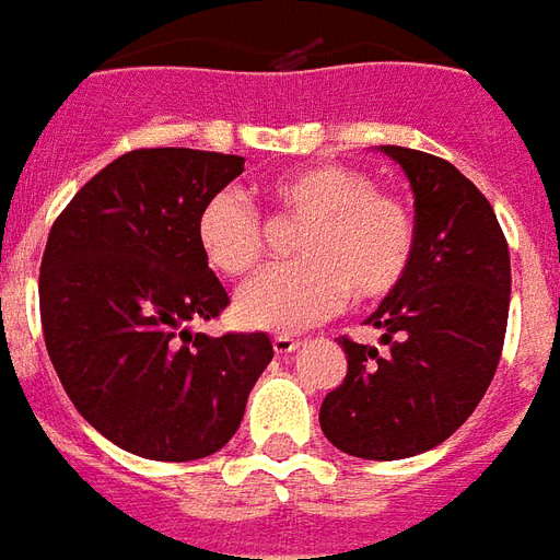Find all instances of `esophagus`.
<instances>
[{"mask_svg":"<svg viewBox=\"0 0 560 560\" xmlns=\"http://www.w3.org/2000/svg\"><path fill=\"white\" fill-rule=\"evenodd\" d=\"M298 346H301V342H298L295 337H289V334H277V337H275V352H277V354L295 352Z\"/></svg>","mask_w":560,"mask_h":560,"instance_id":"obj_1","label":"esophagus"}]
</instances>
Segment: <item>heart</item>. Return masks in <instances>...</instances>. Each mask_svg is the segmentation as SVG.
Segmentation results:
<instances>
[{"label":"heart","instance_id":"b5f03b06","mask_svg":"<svg viewBox=\"0 0 560 560\" xmlns=\"http://www.w3.org/2000/svg\"><path fill=\"white\" fill-rule=\"evenodd\" d=\"M265 199L277 218L301 220L292 238L295 262L265 268L235 295V319L256 330H301L354 295H390L415 262L418 223L399 196L378 190L364 170L310 163L275 175ZM196 244L223 277L262 262L265 223L238 190L211 194L196 214Z\"/></svg>","mask_w":560,"mask_h":560}]
</instances>
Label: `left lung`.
<instances>
[{"label": "left lung", "instance_id": "obj_1", "mask_svg": "<svg viewBox=\"0 0 560 560\" xmlns=\"http://www.w3.org/2000/svg\"><path fill=\"white\" fill-rule=\"evenodd\" d=\"M415 194L418 250L366 325L385 354L342 337L346 378L319 409L325 439L361 459H406L471 418L501 361L510 253L489 199L453 163L382 145Z\"/></svg>", "mask_w": 560, "mask_h": 560}]
</instances>
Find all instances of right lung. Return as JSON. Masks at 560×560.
<instances>
[{
	"label": "right lung",
	"instance_id": "1",
	"mask_svg": "<svg viewBox=\"0 0 560 560\" xmlns=\"http://www.w3.org/2000/svg\"><path fill=\"white\" fill-rule=\"evenodd\" d=\"M241 173L238 154L128 151L52 223L38 280L44 342L77 411L121 451L211 456L275 358L262 330L185 328L230 304L196 244V214Z\"/></svg>",
	"mask_w": 560,
	"mask_h": 560
}]
</instances>
